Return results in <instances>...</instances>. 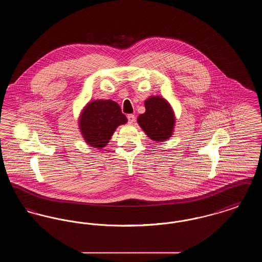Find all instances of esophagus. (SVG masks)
I'll use <instances>...</instances> for the list:
<instances>
[{
    "label": "esophagus",
    "instance_id": "obj_1",
    "mask_svg": "<svg viewBox=\"0 0 262 262\" xmlns=\"http://www.w3.org/2000/svg\"><path fill=\"white\" fill-rule=\"evenodd\" d=\"M127 120H128V123H129V124L135 123V121H136V117H135V115H132V114L127 115Z\"/></svg>",
    "mask_w": 262,
    "mask_h": 262
}]
</instances>
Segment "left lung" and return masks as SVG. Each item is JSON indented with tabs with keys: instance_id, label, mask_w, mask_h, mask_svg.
<instances>
[{
	"instance_id": "8db88e82",
	"label": "left lung",
	"mask_w": 262,
	"mask_h": 262,
	"mask_svg": "<svg viewBox=\"0 0 262 262\" xmlns=\"http://www.w3.org/2000/svg\"><path fill=\"white\" fill-rule=\"evenodd\" d=\"M145 112L137 117V124L155 142H163L174 135L176 115L169 101L151 95L144 101Z\"/></svg>"
}]
</instances>
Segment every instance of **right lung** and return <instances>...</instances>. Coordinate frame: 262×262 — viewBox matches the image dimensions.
<instances>
[{
    "label": "right lung",
    "instance_id": "right-lung-1",
    "mask_svg": "<svg viewBox=\"0 0 262 262\" xmlns=\"http://www.w3.org/2000/svg\"><path fill=\"white\" fill-rule=\"evenodd\" d=\"M77 123L86 144L102 149L109 143L117 127L126 124L127 119L117 102L96 99L86 103L79 113Z\"/></svg>",
    "mask_w": 262,
    "mask_h": 262
}]
</instances>
